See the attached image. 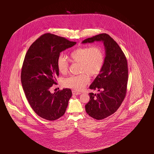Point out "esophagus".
I'll return each instance as SVG.
<instances>
[{"label": "esophagus", "mask_w": 154, "mask_h": 154, "mask_svg": "<svg viewBox=\"0 0 154 154\" xmlns=\"http://www.w3.org/2000/svg\"><path fill=\"white\" fill-rule=\"evenodd\" d=\"M72 93H73V95H80L81 94L80 92H78V91H74V90L72 91Z\"/></svg>", "instance_id": "esophagus-1"}]
</instances>
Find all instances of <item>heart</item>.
<instances>
[{
    "mask_svg": "<svg viewBox=\"0 0 154 154\" xmlns=\"http://www.w3.org/2000/svg\"><path fill=\"white\" fill-rule=\"evenodd\" d=\"M69 57L73 62L80 63L79 73L82 74L64 79L63 85L66 88L76 91L82 89L89 82L88 75L95 77L100 73L104 64V54L99 46L79 47L70 53ZM57 65L60 73L66 74L67 73L69 64L65 57L59 56Z\"/></svg>",
    "mask_w": 154,
    "mask_h": 154,
    "instance_id": "1",
    "label": "heart"
}]
</instances>
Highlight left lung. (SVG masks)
I'll list each match as a JSON object with an SVG mask.
<instances>
[{
    "label": "left lung",
    "instance_id": "1",
    "mask_svg": "<svg viewBox=\"0 0 154 154\" xmlns=\"http://www.w3.org/2000/svg\"><path fill=\"white\" fill-rule=\"evenodd\" d=\"M94 42H102L106 57L102 72L89 86L99 93H89L90 100L85 105V110L91 117L100 120L114 114L123 102L126 94L128 69L124 53L109 35L99 34L84 40L82 43Z\"/></svg>",
    "mask_w": 154,
    "mask_h": 154
}]
</instances>
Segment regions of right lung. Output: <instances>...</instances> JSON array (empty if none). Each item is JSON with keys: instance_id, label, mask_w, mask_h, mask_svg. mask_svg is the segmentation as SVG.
Segmentation results:
<instances>
[{"instance_id": "1", "label": "right lung", "mask_w": 154, "mask_h": 154, "mask_svg": "<svg viewBox=\"0 0 154 154\" xmlns=\"http://www.w3.org/2000/svg\"><path fill=\"white\" fill-rule=\"evenodd\" d=\"M76 42L62 37L45 33L30 46L22 65L21 80L26 97L37 114L48 121L63 116L72 95L65 88L51 93L59 75L57 60L60 53Z\"/></svg>"}]
</instances>
